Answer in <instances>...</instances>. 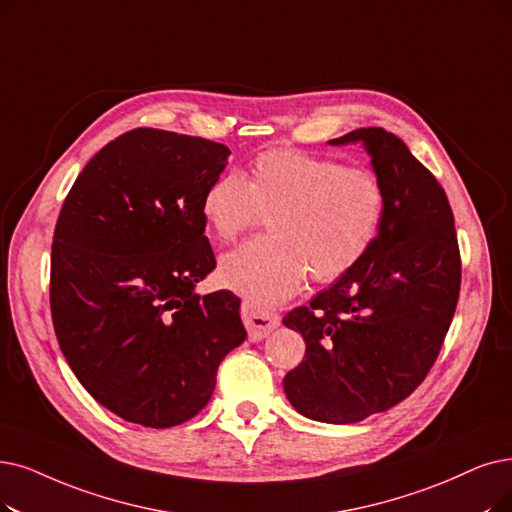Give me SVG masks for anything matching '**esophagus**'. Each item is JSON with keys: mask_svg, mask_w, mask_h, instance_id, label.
Instances as JSON below:
<instances>
[{"mask_svg": "<svg viewBox=\"0 0 512 512\" xmlns=\"http://www.w3.org/2000/svg\"><path fill=\"white\" fill-rule=\"evenodd\" d=\"M241 319H243L245 327H248V334L252 340L267 338L279 325L277 313H271L267 309H258V306H254L250 302L241 304Z\"/></svg>", "mask_w": 512, "mask_h": 512, "instance_id": "esophagus-1", "label": "esophagus"}]
</instances>
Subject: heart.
<instances>
[{
  "mask_svg": "<svg viewBox=\"0 0 512 512\" xmlns=\"http://www.w3.org/2000/svg\"><path fill=\"white\" fill-rule=\"evenodd\" d=\"M199 212L218 241H233L269 214L267 237L222 256L218 279L264 309L292 298L306 279L332 283L370 254L386 216V189L365 168L298 149L260 153L245 180L222 172Z\"/></svg>",
  "mask_w": 512,
  "mask_h": 512,
  "instance_id": "b5f03b06",
  "label": "heart"
}]
</instances>
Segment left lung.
<instances>
[{
	"mask_svg": "<svg viewBox=\"0 0 512 512\" xmlns=\"http://www.w3.org/2000/svg\"><path fill=\"white\" fill-rule=\"evenodd\" d=\"M351 142H361L386 189L382 231L349 275L283 317L306 342L283 378L285 397L327 424L359 422L410 397L441 351L460 294L454 214L437 178L382 128L330 145Z\"/></svg>",
	"mask_w": 512,
	"mask_h": 512,
	"instance_id": "8db88e82",
	"label": "left lung"
}]
</instances>
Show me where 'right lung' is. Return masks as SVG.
Listing matches in <instances>:
<instances>
[{
	"mask_svg": "<svg viewBox=\"0 0 512 512\" xmlns=\"http://www.w3.org/2000/svg\"><path fill=\"white\" fill-rule=\"evenodd\" d=\"M229 155L206 138L138 128L88 161L60 210L50 269L60 351L128 422L197 416L220 361L245 340L237 296L195 292L216 269L199 201Z\"/></svg>",
	"mask_w": 512,
	"mask_h": 512,
	"instance_id": "add662e5",
	"label": "right lung"
}]
</instances>
